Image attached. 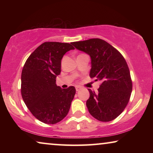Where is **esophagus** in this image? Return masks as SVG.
<instances>
[{
    "label": "esophagus",
    "instance_id": "1",
    "mask_svg": "<svg viewBox=\"0 0 153 153\" xmlns=\"http://www.w3.org/2000/svg\"><path fill=\"white\" fill-rule=\"evenodd\" d=\"M81 88L80 86H76V91H79L81 90Z\"/></svg>",
    "mask_w": 153,
    "mask_h": 153
}]
</instances>
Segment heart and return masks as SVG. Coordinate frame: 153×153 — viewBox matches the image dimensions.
<instances>
[{"label":"heart","mask_w":153,"mask_h":153,"mask_svg":"<svg viewBox=\"0 0 153 153\" xmlns=\"http://www.w3.org/2000/svg\"><path fill=\"white\" fill-rule=\"evenodd\" d=\"M80 55H81V54H80Z\"/></svg>","instance_id":"b5f03b06"}]
</instances>
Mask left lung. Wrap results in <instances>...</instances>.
I'll use <instances>...</instances> for the list:
<instances>
[{"label": "left lung", "instance_id": "8db88e82", "mask_svg": "<svg viewBox=\"0 0 153 153\" xmlns=\"http://www.w3.org/2000/svg\"><path fill=\"white\" fill-rule=\"evenodd\" d=\"M72 45L91 56V78L102 81L97 93L88 89L86 106L92 116L102 122L116 118L128 104L132 81L126 60L110 44L99 38L74 42Z\"/></svg>", "mask_w": 153, "mask_h": 153}]
</instances>
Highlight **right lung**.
<instances>
[{
    "label": "right lung",
    "instance_id": "obj_1",
    "mask_svg": "<svg viewBox=\"0 0 153 153\" xmlns=\"http://www.w3.org/2000/svg\"><path fill=\"white\" fill-rule=\"evenodd\" d=\"M71 44L44 42L30 54L23 68V100L31 114L46 124H56L68 115L76 93L74 86L62 89L56 83L62 57L74 49Z\"/></svg>",
    "mask_w": 153,
    "mask_h": 153
}]
</instances>
